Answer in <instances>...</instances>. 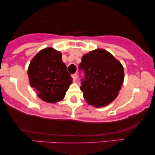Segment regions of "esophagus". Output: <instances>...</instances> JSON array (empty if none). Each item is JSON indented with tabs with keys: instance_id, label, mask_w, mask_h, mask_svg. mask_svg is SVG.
I'll use <instances>...</instances> for the list:
<instances>
[{
	"instance_id": "34e87169",
	"label": "esophagus",
	"mask_w": 155,
	"mask_h": 155,
	"mask_svg": "<svg viewBox=\"0 0 155 155\" xmlns=\"http://www.w3.org/2000/svg\"><path fill=\"white\" fill-rule=\"evenodd\" d=\"M71 77L73 78V80H74V81H76V79H77V75H76V74H72Z\"/></svg>"
}]
</instances>
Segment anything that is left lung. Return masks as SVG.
I'll return each instance as SVG.
<instances>
[{
	"mask_svg": "<svg viewBox=\"0 0 155 155\" xmlns=\"http://www.w3.org/2000/svg\"><path fill=\"white\" fill-rule=\"evenodd\" d=\"M79 71L84 73L80 87L84 97L95 107H103L114 100L124 81L122 64L104 49L84 55Z\"/></svg>",
	"mask_w": 155,
	"mask_h": 155,
	"instance_id": "1",
	"label": "left lung"
}]
</instances>
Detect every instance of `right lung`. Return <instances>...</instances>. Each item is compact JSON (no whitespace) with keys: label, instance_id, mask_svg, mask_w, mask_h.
I'll list each match as a JSON object with an SVG mask.
<instances>
[{"label":"right lung","instance_id":"1","mask_svg":"<svg viewBox=\"0 0 155 155\" xmlns=\"http://www.w3.org/2000/svg\"><path fill=\"white\" fill-rule=\"evenodd\" d=\"M28 74L31 86L38 91L39 97L48 103L61 101L72 83L61 53L52 48L44 49L35 55Z\"/></svg>","mask_w":155,"mask_h":155}]
</instances>
